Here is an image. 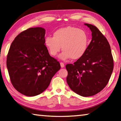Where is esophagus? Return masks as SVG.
<instances>
[{
  "label": "esophagus",
  "mask_w": 121,
  "mask_h": 121,
  "mask_svg": "<svg viewBox=\"0 0 121 121\" xmlns=\"http://www.w3.org/2000/svg\"><path fill=\"white\" fill-rule=\"evenodd\" d=\"M60 66H61V68L64 67V66H65L64 64V63H62V62H60Z\"/></svg>",
  "instance_id": "esophagus-1"
}]
</instances>
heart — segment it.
Returning <instances> with one entry per match:
<instances>
[{
    "label": "heart",
    "instance_id": "b5f03b06",
    "mask_svg": "<svg viewBox=\"0 0 121 121\" xmlns=\"http://www.w3.org/2000/svg\"><path fill=\"white\" fill-rule=\"evenodd\" d=\"M89 37L85 31L77 27L67 26L57 29L53 34V37L48 36L45 39V45L51 55L55 56L60 51L62 60L71 58L78 60L83 57L87 52Z\"/></svg>",
    "mask_w": 121,
    "mask_h": 121
}]
</instances>
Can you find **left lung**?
I'll return each instance as SVG.
<instances>
[{"mask_svg":"<svg viewBox=\"0 0 121 121\" xmlns=\"http://www.w3.org/2000/svg\"><path fill=\"white\" fill-rule=\"evenodd\" d=\"M92 31V40L83 57L74 64L66 65L67 83L81 96H93L103 90L110 79L114 68L110 45L96 26L84 24Z\"/></svg>","mask_w":121,"mask_h":121,"instance_id":"1","label":"left lung"}]
</instances>
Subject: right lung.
I'll use <instances>...</instances> for the list:
<instances>
[{
  "mask_svg": "<svg viewBox=\"0 0 121 121\" xmlns=\"http://www.w3.org/2000/svg\"><path fill=\"white\" fill-rule=\"evenodd\" d=\"M45 29H27L16 37L7 57L11 84L22 94L34 96L48 87L60 69L59 61L49 55L45 45Z\"/></svg>",
  "mask_w": 121,
  "mask_h": 121,
  "instance_id": "1",
  "label": "right lung"
}]
</instances>
